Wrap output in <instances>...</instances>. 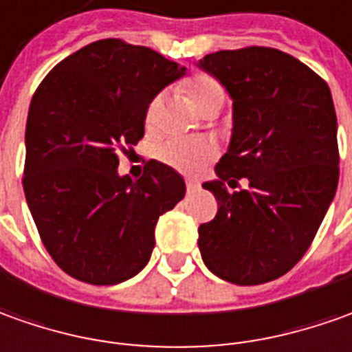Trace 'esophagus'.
Wrapping results in <instances>:
<instances>
[{
	"label": "esophagus",
	"instance_id": "obj_1",
	"mask_svg": "<svg viewBox=\"0 0 352 352\" xmlns=\"http://www.w3.org/2000/svg\"><path fill=\"white\" fill-rule=\"evenodd\" d=\"M185 185H186V190H188V192H195L196 188H198V183H196V181H190V179H186Z\"/></svg>",
	"mask_w": 352,
	"mask_h": 352
}]
</instances>
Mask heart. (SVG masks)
<instances>
[{
	"instance_id": "heart-1",
	"label": "heart",
	"mask_w": 352,
	"mask_h": 352,
	"mask_svg": "<svg viewBox=\"0 0 352 352\" xmlns=\"http://www.w3.org/2000/svg\"><path fill=\"white\" fill-rule=\"evenodd\" d=\"M183 92L186 98L192 102V106L204 116L212 109H217L223 106L226 100V90L216 76L208 75V73H195L183 82ZM157 109H160V96H156L144 113V126L146 131H154L156 129ZM216 150L214 146L200 140H185V138H171L157 148V160L166 166L173 167L181 173L192 175L202 171L204 167L214 160Z\"/></svg>"
}]
</instances>
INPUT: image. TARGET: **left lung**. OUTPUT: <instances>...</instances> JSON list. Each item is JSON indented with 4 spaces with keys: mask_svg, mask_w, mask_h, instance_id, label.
Masks as SVG:
<instances>
[{
    "mask_svg": "<svg viewBox=\"0 0 352 352\" xmlns=\"http://www.w3.org/2000/svg\"><path fill=\"white\" fill-rule=\"evenodd\" d=\"M200 67L233 98V138L204 183L217 214L198 227L202 260L235 285L285 276L312 245L339 181L337 117L326 80L264 45L208 54ZM246 178V189L238 185ZM239 191L227 193L225 183Z\"/></svg>",
    "mask_w": 352,
    "mask_h": 352,
    "instance_id": "obj_1",
    "label": "left lung"
}]
</instances>
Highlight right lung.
Here are the masks:
<instances>
[{"mask_svg": "<svg viewBox=\"0 0 352 352\" xmlns=\"http://www.w3.org/2000/svg\"><path fill=\"white\" fill-rule=\"evenodd\" d=\"M185 73L144 45L106 38L59 61L36 88L26 119L25 196L45 250L90 285L136 276L162 214L185 181L150 160L138 179L117 175L119 152L144 136L154 96Z\"/></svg>", "mask_w": 352, "mask_h": 352, "instance_id": "add662e5", "label": "right lung"}]
</instances>
